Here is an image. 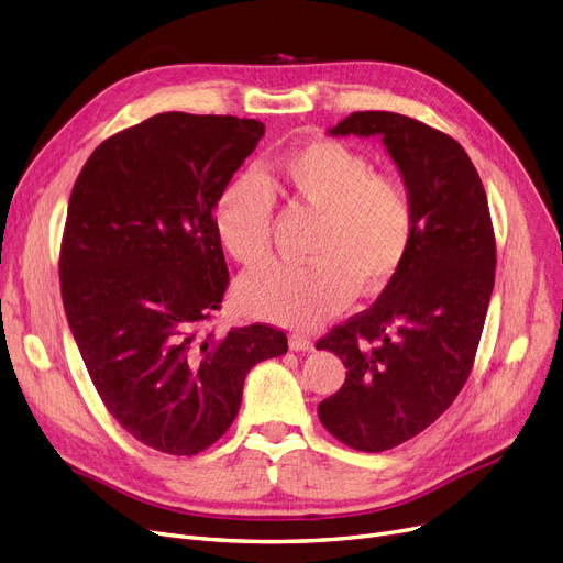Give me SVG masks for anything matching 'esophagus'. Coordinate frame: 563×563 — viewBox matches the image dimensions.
<instances>
[{
    "instance_id": "34e87169",
    "label": "esophagus",
    "mask_w": 563,
    "mask_h": 563,
    "mask_svg": "<svg viewBox=\"0 0 563 563\" xmlns=\"http://www.w3.org/2000/svg\"><path fill=\"white\" fill-rule=\"evenodd\" d=\"M289 349H291V351H312V349H314V342H312L308 335L294 333V335H289Z\"/></svg>"
}]
</instances>
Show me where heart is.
Listing matches in <instances>:
<instances>
[{"mask_svg": "<svg viewBox=\"0 0 563 563\" xmlns=\"http://www.w3.org/2000/svg\"><path fill=\"white\" fill-rule=\"evenodd\" d=\"M272 194L314 212L306 264H269L236 283L244 312L294 329H312L363 297L386 289L404 266L416 210L406 185L374 173L353 147L317 139L291 147L257 175H236L214 202L223 251L257 266L272 251Z\"/></svg>", "mask_w": 563, "mask_h": 563, "instance_id": "1", "label": "heart"}]
</instances>
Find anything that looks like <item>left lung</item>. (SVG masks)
I'll return each instance as SVG.
<instances>
[{
    "label": "left lung",
    "mask_w": 563,
    "mask_h": 563,
    "mask_svg": "<svg viewBox=\"0 0 563 563\" xmlns=\"http://www.w3.org/2000/svg\"><path fill=\"white\" fill-rule=\"evenodd\" d=\"M329 134L380 139L416 210L399 274L369 310L317 342L346 367L317 408L321 424L353 450L386 452L433 424L463 388L495 285L493 223L452 136L390 111H356Z\"/></svg>",
    "instance_id": "1"
}]
</instances>
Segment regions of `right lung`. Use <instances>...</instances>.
<instances>
[{
  "label": "right lung",
  "instance_id": "1",
  "mask_svg": "<svg viewBox=\"0 0 563 563\" xmlns=\"http://www.w3.org/2000/svg\"><path fill=\"white\" fill-rule=\"evenodd\" d=\"M262 134L249 118L157 113L100 143L70 194L68 327L111 416L164 454L214 445L251 367L287 351L262 323L202 333L228 287L214 202Z\"/></svg>",
  "mask_w": 563,
  "mask_h": 563
}]
</instances>
